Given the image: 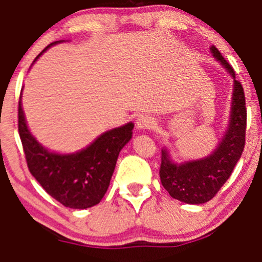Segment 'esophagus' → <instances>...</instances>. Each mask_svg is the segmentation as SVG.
<instances>
[{"mask_svg":"<svg viewBox=\"0 0 262 262\" xmlns=\"http://www.w3.org/2000/svg\"><path fill=\"white\" fill-rule=\"evenodd\" d=\"M153 125H155V120L149 115H139L136 120V126L139 130L150 129Z\"/></svg>","mask_w":262,"mask_h":262,"instance_id":"obj_1","label":"esophagus"}]
</instances>
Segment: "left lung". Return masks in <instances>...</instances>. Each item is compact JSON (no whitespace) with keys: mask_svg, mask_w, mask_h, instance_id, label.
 Returning <instances> with one entry per match:
<instances>
[{"mask_svg":"<svg viewBox=\"0 0 262 262\" xmlns=\"http://www.w3.org/2000/svg\"><path fill=\"white\" fill-rule=\"evenodd\" d=\"M210 53L233 77L231 115L226 133L215 149L204 158L178 163L170 157L167 148L162 149L161 158L160 178L163 187L173 199L186 204H204L213 199L231 176L245 148L247 113L244 87L221 52L212 46Z\"/></svg>","mask_w":262,"mask_h":262,"instance_id":"1","label":"left lung"}]
</instances>
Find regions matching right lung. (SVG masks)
<instances>
[{"mask_svg":"<svg viewBox=\"0 0 262 262\" xmlns=\"http://www.w3.org/2000/svg\"><path fill=\"white\" fill-rule=\"evenodd\" d=\"M49 44L38 58L52 46ZM132 121L110 129L91 144L75 153L49 150L36 141L26 124L23 104L18 101V134L25 152L29 171L44 190L57 202L72 209H87L104 198L114 173L116 160L133 136Z\"/></svg>","mask_w":262,"mask_h":262,"instance_id":"add662e5","label":"right lung"}]
</instances>
